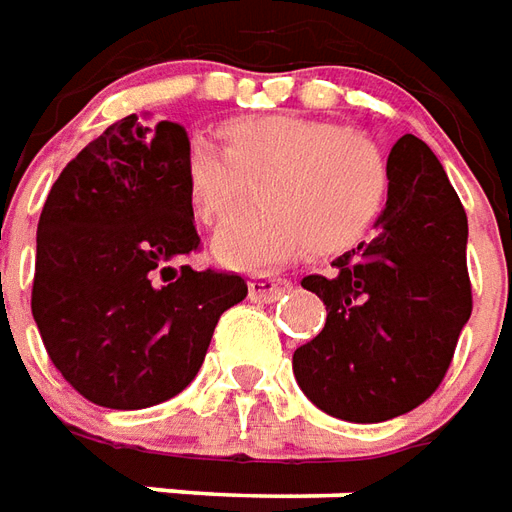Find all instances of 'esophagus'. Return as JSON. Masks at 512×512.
Here are the masks:
<instances>
[{
    "label": "esophagus",
    "instance_id": "obj_1",
    "mask_svg": "<svg viewBox=\"0 0 512 512\" xmlns=\"http://www.w3.org/2000/svg\"><path fill=\"white\" fill-rule=\"evenodd\" d=\"M291 288V282L285 277H274V274H252L249 280V299L255 302H274L282 293Z\"/></svg>",
    "mask_w": 512,
    "mask_h": 512
}]
</instances>
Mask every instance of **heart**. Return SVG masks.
<instances>
[{"mask_svg": "<svg viewBox=\"0 0 512 512\" xmlns=\"http://www.w3.org/2000/svg\"><path fill=\"white\" fill-rule=\"evenodd\" d=\"M224 146L194 138L182 157L185 196L202 227H219L263 177L257 207L213 241L224 266L263 268L302 255H341L371 235L391 171L360 132L307 116H244L221 127Z\"/></svg>", "mask_w": 512, "mask_h": 512, "instance_id": "1", "label": "heart"}]
</instances>
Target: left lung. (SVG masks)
Returning a JSON list of instances; mask_svg holds the SVG:
<instances>
[{"label": "left lung", "mask_w": 512, "mask_h": 512, "mask_svg": "<svg viewBox=\"0 0 512 512\" xmlns=\"http://www.w3.org/2000/svg\"><path fill=\"white\" fill-rule=\"evenodd\" d=\"M391 194L377 238L302 288L327 305L324 330L293 352L307 399L343 421H388L427 402L471 316L468 219L446 171L416 135L388 155Z\"/></svg>", "instance_id": "8db88e82"}]
</instances>
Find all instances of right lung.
Returning <instances> with one entry per match:
<instances>
[{
    "mask_svg": "<svg viewBox=\"0 0 512 512\" xmlns=\"http://www.w3.org/2000/svg\"><path fill=\"white\" fill-rule=\"evenodd\" d=\"M188 144L177 121L132 113L60 171L41 210L32 318L63 380L99 407L177 396L246 296L241 274L174 268L202 244L182 182Z\"/></svg>",
    "mask_w": 512,
    "mask_h": 512,
    "instance_id": "obj_1",
    "label": "right lung"
}]
</instances>
